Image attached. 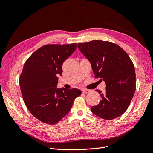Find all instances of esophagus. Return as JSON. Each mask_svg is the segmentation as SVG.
Segmentation results:
<instances>
[{
    "label": "esophagus",
    "mask_w": 153,
    "mask_h": 153,
    "mask_svg": "<svg viewBox=\"0 0 153 153\" xmlns=\"http://www.w3.org/2000/svg\"><path fill=\"white\" fill-rule=\"evenodd\" d=\"M82 93L86 94V93H88V92H90V90L84 89H82Z\"/></svg>",
    "instance_id": "1"
}]
</instances>
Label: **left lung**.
Here are the masks:
<instances>
[{"instance_id":"8db88e82","label":"left lung","mask_w":153,"mask_h":153,"mask_svg":"<svg viewBox=\"0 0 153 153\" xmlns=\"http://www.w3.org/2000/svg\"><path fill=\"white\" fill-rule=\"evenodd\" d=\"M78 48L91 64L96 77L106 84V92H98L100 103L91 112L106 120L117 118L128 109L136 90L134 65L119 45L101 40L78 43Z\"/></svg>"}]
</instances>
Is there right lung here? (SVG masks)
Instances as JSON below:
<instances>
[{
  "label": "right lung",
  "instance_id": "add662e5",
  "mask_svg": "<svg viewBox=\"0 0 153 153\" xmlns=\"http://www.w3.org/2000/svg\"><path fill=\"white\" fill-rule=\"evenodd\" d=\"M76 44L47 45L27 60L19 83L24 103L29 112L40 121L57 123L70 111L80 90L57 88L62 64L75 52Z\"/></svg>",
  "mask_w": 153,
  "mask_h": 153
}]
</instances>
